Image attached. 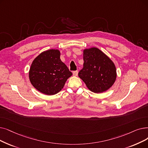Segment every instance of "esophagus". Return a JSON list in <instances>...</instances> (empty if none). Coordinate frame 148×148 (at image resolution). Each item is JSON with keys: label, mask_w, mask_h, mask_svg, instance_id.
<instances>
[{"label": "esophagus", "mask_w": 148, "mask_h": 148, "mask_svg": "<svg viewBox=\"0 0 148 148\" xmlns=\"http://www.w3.org/2000/svg\"><path fill=\"white\" fill-rule=\"evenodd\" d=\"M73 74L74 76H77V75H78V71H73Z\"/></svg>", "instance_id": "1"}]
</instances>
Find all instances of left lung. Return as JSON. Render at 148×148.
I'll return each instance as SVG.
<instances>
[{
	"label": "left lung",
	"instance_id": "left-lung-1",
	"mask_svg": "<svg viewBox=\"0 0 148 148\" xmlns=\"http://www.w3.org/2000/svg\"><path fill=\"white\" fill-rule=\"evenodd\" d=\"M83 68L79 77L85 82L90 91L103 92L110 89L117 77L114 62L97 48L83 50Z\"/></svg>",
	"mask_w": 148,
	"mask_h": 148
}]
</instances>
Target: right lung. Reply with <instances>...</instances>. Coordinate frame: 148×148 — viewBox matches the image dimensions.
Masks as SVG:
<instances>
[{"instance_id": "add662e5", "label": "right lung", "mask_w": 148, "mask_h": 148, "mask_svg": "<svg viewBox=\"0 0 148 148\" xmlns=\"http://www.w3.org/2000/svg\"><path fill=\"white\" fill-rule=\"evenodd\" d=\"M60 56L59 50L51 49L43 51L33 60L29 78L37 91L48 95H54L61 91L73 75Z\"/></svg>"}]
</instances>
